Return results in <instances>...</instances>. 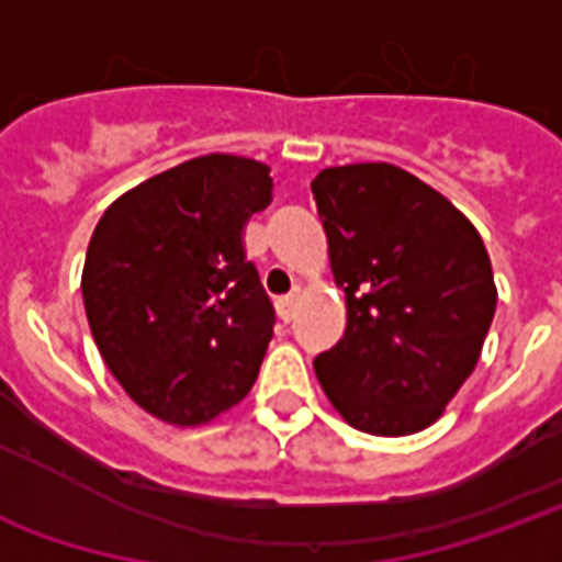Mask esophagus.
Here are the masks:
<instances>
[{
	"label": "esophagus",
	"mask_w": 562,
	"mask_h": 562,
	"mask_svg": "<svg viewBox=\"0 0 562 562\" xmlns=\"http://www.w3.org/2000/svg\"><path fill=\"white\" fill-rule=\"evenodd\" d=\"M294 306H297V294H285V297L277 301V313H280V318L285 325L294 318Z\"/></svg>",
	"instance_id": "34e87169"
}]
</instances>
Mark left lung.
Instances as JSON below:
<instances>
[{"label":"left lung","mask_w":562,"mask_h":562,"mask_svg":"<svg viewBox=\"0 0 562 562\" xmlns=\"http://www.w3.org/2000/svg\"><path fill=\"white\" fill-rule=\"evenodd\" d=\"M313 198L346 292L318 382L358 430L418 434L479 364L496 310L487 249L448 198L389 161L325 168Z\"/></svg>","instance_id":"obj_1"}]
</instances>
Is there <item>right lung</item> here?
<instances>
[{
  "label": "right lung",
  "instance_id": "right-lung-1",
  "mask_svg": "<svg viewBox=\"0 0 562 562\" xmlns=\"http://www.w3.org/2000/svg\"><path fill=\"white\" fill-rule=\"evenodd\" d=\"M270 198L268 165L213 153L116 198L92 232L80 280L92 337L161 422H210L256 382L277 313L244 225Z\"/></svg>",
  "mask_w": 562,
  "mask_h": 562
}]
</instances>
